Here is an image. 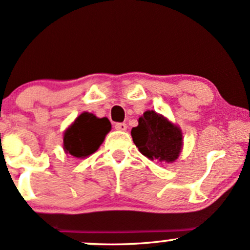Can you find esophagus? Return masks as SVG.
Here are the masks:
<instances>
[{"label": "esophagus", "mask_w": 250, "mask_h": 250, "mask_svg": "<svg viewBox=\"0 0 250 250\" xmlns=\"http://www.w3.org/2000/svg\"><path fill=\"white\" fill-rule=\"evenodd\" d=\"M115 129H116V130L125 131V130H127V125H125V123H116Z\"/></svg>", "instance_id": "esophagus-1"}]
</instances>
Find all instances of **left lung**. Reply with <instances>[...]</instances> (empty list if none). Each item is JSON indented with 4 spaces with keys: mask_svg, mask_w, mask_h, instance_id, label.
<instances>
[{
    "mask_svg": "<svg viewBox=\"0 0 250 250\" xmlns=\"http://www.w3.org/2000/svg\"><path fill=\"white\" fill-rule=\"evenodd\" d=\"M131 137L140 153L151 161L175 162L182 150V130L155 110L145 111L139 117V125L131 129Z\"/></svg>",
    "mask_w": 250,
    "mask_h": 250,
    "instance_id": "8db88e82",
    "label": "left lung"
}]
</instances>
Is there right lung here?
Wrapping results in <instances>:
<instances>
[{"instance_id":"right-lung-1","label":"right lung","mask_w":250,"mask_h":250,"mask_svg":"<svg viewBox=\"0 0 250 250\" xmlns=\"http://www.w3.org/2000/svg\"><path fill=\"white\" fill-rule=\"evenodd\" d=\"M110 129L107 117L100 119L84 111L63 133V149L76 159H84L100 148Z\"/></svg>"}]
</instances>
